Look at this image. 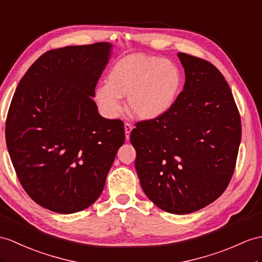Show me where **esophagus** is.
I'll return each instance as SVG.
<instances>
[{
  "label": "esophagus",
  "mask_w": 262,
  "mask_h": 262,
  "mask_svg": "<svg viewBox=\"0 0 262 262\" xmlns=\"http://www.w3.org/2000/svg\"><path fill=\"white\" fill-rule=\"evenodd\" d=\"M132 129H133V126H132L131 123H127V122L124 123V132H125V139H126V140H129L130 133H131V131H132Z\"/></svg>",
  "instance_id": "obj_1"
}]
</instances>
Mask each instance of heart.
Listing matches in <instances>:
<instances>
[{
	"label": "heart",
	"instance_id": "heart-1",
	"mask_svg": "<svg viewBox=\"0 0 262 262\" xmlns=\"http://www.w3.org/2000/svg\"><path fill=\"white\" fill-rule=\"evenodd\" d=\"M183 85V74L176 62L159 56L135 54L112 67L106 84L95 89L101 112L116 118L127 98V110L141 121L164 116L174 105Z\"/></svg>",
	"mask_w": 262,
	"mask_h": 262
}]
</instances>
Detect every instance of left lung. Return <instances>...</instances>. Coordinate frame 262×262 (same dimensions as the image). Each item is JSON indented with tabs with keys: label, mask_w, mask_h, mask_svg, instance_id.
Segmentation results:
<instances>
[{
	"label": "left lung",
	"mask_w": 262,
	"mask_h": 262,
	"mask_svg": "<svg viewBox=\"0 0 262 262\" xmlns=\"http://www.w3.org/2000/svg\"><path fill=\"white\" fill-rule=\"evenodd\" d=\"M183 91L164 116L141 121L130 135L136 170L157 207L188 214L223 193L234 171L241 121L230 86L211 63L178 53Z\"/></svg>",
	"instance_id": "left-lung-1"
}]
</instances>
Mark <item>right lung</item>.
Returning <instances> with one entry per match:
<instances>
[{
    "label": "right lung",
    "instance_id": "right-lung-1",
    "mask_svg": "<svg viewBox=\"0 0 262 262\" xmlns=\"http://www.w3.org/2000/svg\"><path fill=\"white\" fill-rule=\"evenodd\" d=\"M112 53L107 42L44 53L18 83L5 124L11 161L41 207L82 211L97 201L124 125L101 117L94 89Z\"/></svg>",
    "mask_w": 262,
    "mask_h": 262
}]
</instances>
